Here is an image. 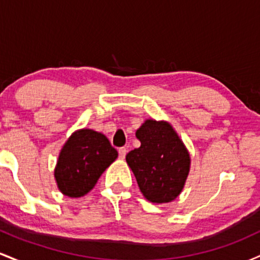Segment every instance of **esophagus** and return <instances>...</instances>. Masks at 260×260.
Here are the masks:
<instances>
[{"instance_id":"esophagus-1","label":"esophagus","mask_w":260,"mask_h":260,"mask_svg":"<svg viewBox=\"0 0 260 260\" xmlns=\"http://www.w3.org/2000/svg\"><path fill=\"white\" fill-rule=\"evenodd\" d=\"M126 154H127V149L126 148H120V149H118V155H120L121 159H124Z\"/></svg>"}]
</instances>
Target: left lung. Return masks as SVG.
<instances>
[{"label": "left lung", "instance_id": "obj_1", "mask_svg": "<svg viewBox=\"0 0 260 260\" xmlns=\"http://www.w3.org/2000/svg\"><path fill=\"white\" fill-rule=\"evenodd\" d=\"M140 147L126 155L140 192L153 203H168L181 193L189 172V154L168 122L147 120L137 131Z\"/></svg>", "mask_w": 260, "mask_h": 260}]
</instances>
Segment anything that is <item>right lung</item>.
Masks as SVG:
<instances>
[{
	"mask_svg": "<svg viewBox=\"0 0 260 260\" xmlns=\"http://www.w3.org/2000/svg\"><path fill=\"white\" fill-rule=\"evenodd\" d=\"M117 156V150L104 134L92 129L77 131L59 153L55 170L59 190L72 198L86 194Z\"/></svg>",
	"mask_w": 260,
	"mask_h": 260,
	"instance_id": "1",
	"label": "right lung"
}]
</instances>
